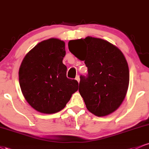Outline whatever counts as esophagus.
I'll return each mask as SVG.
<instances>
[{"label": "esophagus", "mask_w": 149, "mask_h": 149, "mask_svg": "<svg viewBox=\"0 0 149 149\" xmlns=\"http://www.w3.org/2000/svg\"><path fill=\"white\" fill-rule=\"evenodd\" d=\"M76 80H77V81H78V83H79V82H80V76H78H78H76Z\"/></svg>", "instance_id": "obj_1"}]
</instances>
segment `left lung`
<instances>
[{"label":"left lung","mask_w":149,"mask_h":149,"mask_svg":"<svg viewBox=\"0 0 149 149\" xmlns=\"http://www.w3.org/2000/svg\"><path fill=\"white\" fill-rule=\"evenodd\" d=\"M84 43L86 53H79L77 45ZM69 51L88 67L87 77L80 76L79 92L87 109L102 117L118 109L127 94L130 81L128 64L123 53L107 40L88 36L70 40Z\"/></svg>","instance_id":"8db88e82"}]
</instances>
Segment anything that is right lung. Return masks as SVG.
Here are the masks:
<instances>
[{"mask_svg": "<svg viewBox=\"0 0 149 149\" xmlns=\"http://www.w3.org/2000/svg\"><path fill=\"white\" fill-rule=\"evenodd\" d=\"M65 54V42L52 38L38 43L22 60L20 88L25 100L37 111H60L78 90L77 80L66 77L67 68L62 62Z\"/></svg>", "mask_w": 149, "mask_h": 149, "instance_id": "right-lung-1", "label": "right lung"}]
</instances>
